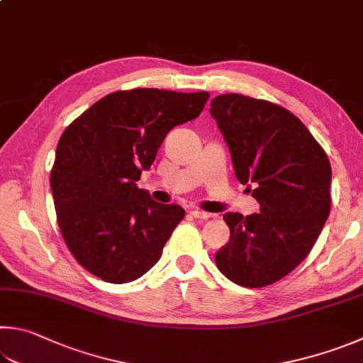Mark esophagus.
Instances as JSON below:
<instances>
[{
    "instance_id": "34e87169",
    "label": "esophagus",
    "mask_w": 363,
    "mask_h": 363,
    "mask_svg": "<svg viewBox=\"0 0 363 363\" xmlns=\"http://www.w3.org/2000/svg\"><path fill=\"white\" fill-rule=\"evenodd\" d=\"M190 216H192L194 219H201V220H206L211 217L209 213H204V211H200V209H192L190 211Z\"/></svg>"
}]
</instances>
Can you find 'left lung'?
Returning <instances> with one entry per match:
<instances>
[{
    "instance_id": "8db88e82",
    "label": "left lung",
    "mask_w": 363,
    "mask_h": 363,
    "mask_svg": "<svg viewBox=\"0 0 363 363\" xmlns=\"http://www.w3.org/2000/svg\"><path fill=\"white\" fill-rule=\"evenodd\" d=\"M209 113L236 179L249 184L260 204L257 214H223L230 241L216 254V265L238 286H269L306 259L324 228L330 162L300 118L279 104L227 94L211 101Z\"/></svg>"
}]
</instances>
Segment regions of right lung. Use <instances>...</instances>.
<instances>
[{"mask_svg": "<svg viewBox=\"0 0 363 363\" xmlns=\"http://www.w3.org/2000/svg\"><path fill=\"white\" fill-rule=\"evenodd\" d=\"M208 98V91L118 90L63 131L50 189L63 240L89 273L123 284L159 262L186 211L154 201L136 181L169 130L199 117Z\"/></svg>", "mask_w": 363, "mask_h": 363, "instance_id": "1", "label": "right lung"}]
</instances>
